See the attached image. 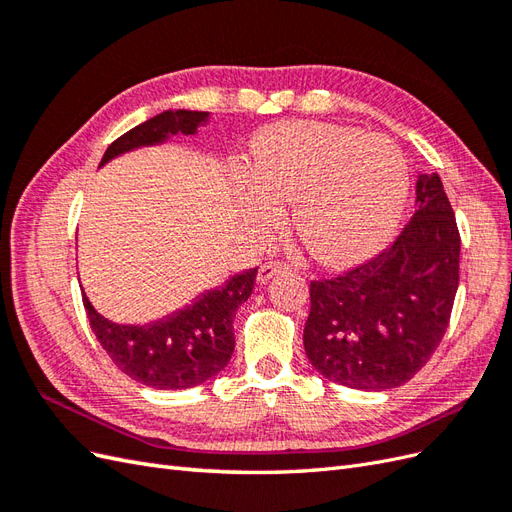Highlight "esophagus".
Returning <instances> with one entry per match:
<instances>
[{
    "instance_id": "1",
    "label": "esophagus",
    "mask_w": 512,
    "mask_h": 512,
    "mask_svg": "<svg viewBox=\"0 0 512 512\" xmlns=\"http://www.w3.org/2000/svg\"><path fill=\"white\" fill-rule=\"evenodd\" d=\"M282 271H288V265H284V262H280V260H269V262H265V265H260L258 282L267 284L273 275L282 273Z\"/></svg>"
}]
</instances>
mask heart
I'll return each instance as SVG.
<instances>
[{
    "mask_svg": "<svg viewBox=\"0 0 512 512\" xmlns=\"http://www.w3.org/2000/svg\"><path fill=\"white\" fill-rule=\"evenodd\" d=\"M243 194L254 228L273 224L280 198L297 195L292 222L307 250L327 265H348L391 237L406 205L408 166L386 136L282 123L258 138Z\"/></svg>",
    "mask_w": 512,
    "mask_h": 512,
    "instance_id": "heart-1",
    "label": "heart"
}]
</instances>
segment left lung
<instances>
[{
  "mask_svg": "<svg viewBox=\"0 0 512 512\" xmlns=\"http://www.w3.org/2000/svg\"><path fill=\"white\" fill-rule=\"evenodd\" d=\"M461 239L438 173L418 175L416 213L378 256L309 286L303 344L324 378L359 391L408 382L440 346L459 286Z\"/></svg>",
  "mask_w": 512,
  "mask_h": 512,
  "instance_id": "8db88e82",
  "label": "left lung"
}]
</instances>
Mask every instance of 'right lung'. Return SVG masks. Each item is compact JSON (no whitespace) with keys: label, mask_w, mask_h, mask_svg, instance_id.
<instances>
[{"label":"right lung","mask_w":512,"mask_h":512,"mask_svg":"<svg viewBox=\"0 0 512 512\" xmlns=\"http://www.w3.org/2000/svg\"><path fill=\"white\" fill-rule=\"evenodd\" d=\"M207 119L209 113L203 111H164L119 136L106 149L100 166L126 151L164 143L179 132L196 134ZM256 273L258 269H247L232 275L224 286L200 294L192 305L143 327L106 320L85 292L83 305L91 331L123 374L160 391L192 389L228 365L235 350L232 318L239 305L250 299Z\"/></svg>","instance_id":"add662e5"}]
</instances>
